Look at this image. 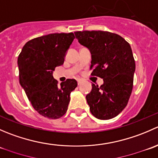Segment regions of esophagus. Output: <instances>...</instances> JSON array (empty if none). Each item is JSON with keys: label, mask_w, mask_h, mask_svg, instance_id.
Masks as SVG:
<instances>
[{"label": "esophagus", "mask_w": 158, "mask_h": 158, "mask_svg": "<svg viewBox=\"0 0 158 158\" xmlns=\"http://www.w3.org/2000/svg\"><path fill=\"white\" fill-rule=\"evenodd\" d=\"M82 80H81V79H78V80H77V82H78V85H80V84H81V83H82Z\"/></svg>", "instance_id": "obj_1"}]
</instances>
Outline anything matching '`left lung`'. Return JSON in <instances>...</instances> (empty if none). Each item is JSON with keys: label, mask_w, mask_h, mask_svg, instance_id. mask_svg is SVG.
<instances>
[{"label": "left lung", "mask_w": 158, "mask_h": 158, "mask_svg": "<svg viewBox=\"0 0 158 158\" xmlns=\"http://www.w3.org/2000/svg\"><path fill=\"white\" fill-rule=\"evenodd\" d=\"M79 43L90 50L92 76L102 78L92 84L86 101L91 113L101 120L113 118L126 107L133 88L135 62L130 44L116 33L102 30L75 32Z\"/></svg>", "instance_id": "left-lung-1"}]
</instances>
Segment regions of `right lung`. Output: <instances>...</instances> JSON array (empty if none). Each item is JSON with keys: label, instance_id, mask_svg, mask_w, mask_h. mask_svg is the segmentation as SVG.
<instances>
[{"label": "right lung", "instance_id": "add662e5", "mask_svg": "<svg viewBox=\"0 0 158 158\" xmlns=\"http://www.w3.org/2000/svg\"><path fill=\"white\" fill-rule=\"evenodd\" d=\"M73 33H51L28 41L17 60L20 84L40 114L60 118L68 109L70 93L77 86L75 79H66L58 85L52 76L56 66L64 63Z\"/></svg>", "mask_w": 158, "mask_h": 158}]
</instances>
